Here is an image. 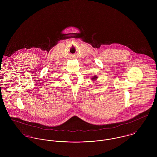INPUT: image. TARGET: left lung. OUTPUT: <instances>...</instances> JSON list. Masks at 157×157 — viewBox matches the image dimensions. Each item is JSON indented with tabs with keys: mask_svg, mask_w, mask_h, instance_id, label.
<instances>
[{
	"mask_svg": "<svg viewBox=\"0 0 157 157\" xmlns=\"http://www.w3.org/2000/svg\"><path fill=\"white\" fill-rule=\"evenodd\" d=\"M97 78V77L95 75V76H94L91 79H92V80H95Z\"/></svg>",
	"mask_w": 157,
	"mask_h": 157,
	"instance_id": "obj_1",
	"label": "left lung"
}]
</instances>
